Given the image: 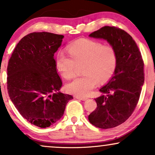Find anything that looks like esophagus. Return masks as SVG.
I'll return each mask as SVG.
<instances>
[{
  "label": "esophagus",
  "instance_id": "obj_1",
  "mask_svg": "<svg viewBox=\"0 0 155 155\" xmlns=\"http://www.w3.org/2000/svg\"><path fill=\"white\" fill-rule=\"evenodd\" d=\"M75 97L76 99H79V100H83V101H85V100H88V97H81V96H76Z\"/></svg>",
  "mask_w": 155,
  "mask_h": 155
}]
</instances>
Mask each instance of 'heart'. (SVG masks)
Masks as SVG:
<instances>
[{"mask_svg": "<svg viewBox=\"0 0 155 155\" xmlns=\"http://www.w3.org/2000/svg\"><path fill=\"white\" fill-rule=\"evenodd\" d=\"M67 51L57 53L55 65L58 71L67 79L75 76L76 65L83 63L84 74L67 85L71 93L79 96L89 94L99 81L105 82L113 76L116 67V55L110 45L89 39H81L69 45Z\"/></svg>", "mask_w": 155, "mask_h": 155, "instance_id": "1", "label": "heart"}]
</instances>
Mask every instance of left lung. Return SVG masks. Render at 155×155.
<instances>
[{"label": "left lung", "instance_id": "1", "mask_svg": "<svg viewBox=\"0 0 155 155\" xmlns=\"http://www.w3.org/2000/svg\"><path fill=\"white\" fill-rule=\"evenodd\" d=\"M89 36L107 41L116 55L114 74L94 99L97 106L89 121L103 129L116 127L131 116L139 100L144 82L141 52L131 35L119 28L105 26Z\"/></svg>", "mask_w": 155, "mask_h": 155}]
</instances>
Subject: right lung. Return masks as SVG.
I'll return each instance as SVG.
<instances>
[{"label": "right lung", "instance_id": "obj_1", "mask_svg": "<svg viewBox=\"0 0 155 155\" xmlns=\"http://www.w3.org/2000/svg\"><path fill=\"white\" fill-rule=\"evenodd\" d=\"M63 37L45 31L30 33L18 42L8 61L9 97L23 118L40 128L60 120L73 99L59 91L62 81L54 59Z\"/></svg>", "mask_w": 155, "mask_h": 155}]
</instances>
